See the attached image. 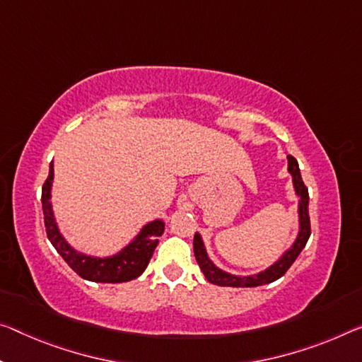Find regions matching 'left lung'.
<instances>
[{"instance_id": "obj_1", "label": "left lung", "mask_w": 362, "mask_h": 362, "mask_svg": "<svg viewBox=\"0 0 362 362\" xmlns=\"http://www.w3.org/2000/svg\"><path fill=\"white\" fill-rule=\"evenodd\" d=\"M288 174L291 175V182H293L295 194L298 198V233L295 242L286 248L277 261H274L271 266L251 275H237L223 271L219 266H216L214 261L211 259L206 246L203 242V237L198 232L194 233L193 238V251L194 257L199 264L204 277L209 280L211 284L219 285V286H261L266 284L275 282V280L282 277V275L288 271L291 264L305 248L309 235H311V223H309V194L308 188L305 187L301 179L300 165L298 160L293 156H288Z\"/></svg>"}]
</instances>
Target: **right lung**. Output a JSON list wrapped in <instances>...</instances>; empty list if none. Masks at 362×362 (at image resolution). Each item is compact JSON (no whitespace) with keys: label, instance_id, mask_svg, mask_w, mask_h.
Returning <instances> with one entry per match:
<instances>
[{"label":"right lung","instance_id":"obj_1","mask_svg":"<svg viewBox=\"0 0 362 362\" xmlns=\"http://www.w3.org/2000/svg\"><path fill=\"white\" fill-rule=\"evenodd\" d=\"M54 165L49 164V175L42 190V204L45 216V227L51 245L62 256L74 272L90 282L98 284H122L134 280L145 272L151 256L163 237L165 223L163 219H154L145 223L140 232L130 242L111 256H96L83 253L67 242L61 233L54 217L51 190H53Z\"/></svg>","mask_w":362,"mask_h":362}]
</instances>
